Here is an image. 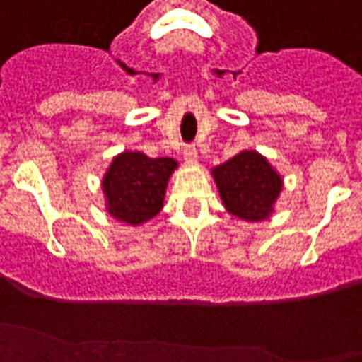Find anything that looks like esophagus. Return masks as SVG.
Returning a JSON list of instances; mask_svg holds the SVG:
<instances>
[{"mask_svg":"<svg viewBox=\"0 0 362 362\" xmlns=\"http://www.w3.org/2000/svg\"><path fill=\"white\" fill-rule=\"evenodd\" d=\"M182 154H184V160H186L187 163H195L197 158H199V152H197L195 145H187Z\"/></svg>","mask_w":362,"mask_h":362,"instance_id":"obj_1","label":"esophagus"}]
</instances>
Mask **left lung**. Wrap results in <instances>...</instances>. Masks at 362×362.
Here are the masks:
<instances>
[{"label": "left lung", "mask_w": 362, "mask_h": 362, "mask_svg": "<svg viewBox=\"0 0 362 362\" xmlns=\"http://www.w3.org/2000/svg\"><path fill=\"white\" fill-rule=\"evenodd\" d=\"M211 173L225 208L245 221L266 219L283 187L266 158L252 151L240 152Z\"/></svg>", "instance_id": "1"}]
</instances>
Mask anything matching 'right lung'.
Returning <instances> with one entry per match:
<instances>
[{
  "instance_id": "right-lung-1",
  "label": "right lung",
  "mask_w": 362,
  "mask_h": 362,
  "mask_svg": "<svg viewBox=\"0 0 362 362\" xmlns=\"http://www.w3.org/2000/svg\"><path fill=\"white\" fill-rule=\"evenodd\" d=\"M175 167L173 158H148L143 152L117 156L102 182L111 216L130 225L152 219L163 206L167 180Z\"/></svg>"
}]
</instances>
